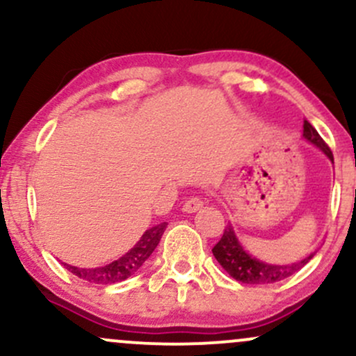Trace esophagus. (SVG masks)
<instances>
[{"mask_svg":"<svg viewBox=\"0 0 356 356\" xmlns=\"http://www.w3.org/2000/svg\"><path fill=\"white\" fill-rule=\"evenodd\" d=\"M202 206H204L202 197H199V195H192V197H189L186 202H184L182 211L187 212V214H191V212H195V211L201 209Z\"/></svg>","mask_w":356,"mask_h":356,"instance_id":"esophagus-1","label":"esophagus"}]
</instances>
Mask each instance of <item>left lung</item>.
I'll list each match as a JSON object with an SVG mask.
<instances>
[{
  "instance_id": "obj_1",
  "label": "left lung",
  "mask_w": 356,
  "mask_h": 356,
  "mask_svg": "<svg viewBox=\"0 0 356 356\" xmlns=\"http://www.w3.org/2000/svg\"><path fill=\"white\" fill-rule=\"evenodd\" d=\"M303 137L306 140L312 142V144L320 147L323 152L326 154V157L333 162L332 150H330L326 142L323 140L320 134L316 132V129H314L308 120H305L303 124ZM212 254L218 259L220 266L226 269L227 275L244 284L277 283V281L286 280V277H289L300 271V269L313 257V254H309L306 259L300 261V263H293L291 266H275V264L263 263V261L249 256L248 252L244 251V248L241 246L238 238H236L234 229H232L231 224L224 229V234L222 238L219 239V243L212 248Z\"/></svg>"
}]
</instances>
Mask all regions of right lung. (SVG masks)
Masks as SVG:
<instances>
[{
	"label": "right lung",
	"mask_w": 356,
	"mask_h": 356,
	"mask_svg": "<svg viewBox=\"0 0 356 356\" xmlns=\"http://www.w3.org/2000/svg\"><path fill=\"white\" fill-rule=\"evenodd\" d=\"M167 227V222H161L157 226L150 227L144 232L140 241L130 249L127 254L122 257H118L117 261L113 263L105 264V266L100 268H92V269H83V268H75V266H67L68 271H72L73 275L81 277V280L88 281V283H95V284H112V283H118V281H124L127 277H130L132 275L140 269L142 264L145 263V259L154 252V249L157 248L159 241H161L162 234H164Z\"/></svg>",
	"instance_id": "add662e5"
}]
</instances>
